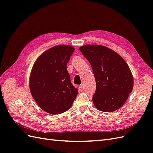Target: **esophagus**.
<instances>
[{
    "instance_id": "1",
    "label": "esophagus",
    "mask_w": 153,
    "mask_h": 153,
    "mask_svg": "<svg viewBox=\"0 0 153 153\" xmlns=\"http://www.w3.org/2000/svg\"><path fill=\"white\" fill-rule=\"evenodd\" d=\"M79 90L80 91H83V89H84V85H83V84H81V85H79Z\"/></svg>"
}]
</instances>
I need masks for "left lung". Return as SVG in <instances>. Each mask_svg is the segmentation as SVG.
Returning a JSON list of instances; mask_svg holds the SVG:
<instances>
[{
  "label": "left lung",
  "instance_id": "8db88e82",
  "mask_svg": "<svg viewBox=\"0 0 153 153\" xmlns=\"http://www.w3.org/2000/svg\"><path fill=\"white\" fill-rule=\"evenodd\" d=\"M80 51L90 63L96 79V89L92 96L94 106L106 112L121 108L133 87V78L126 61L104 46L85 45Z\"/></svg>",
  "mask_w": 153,
  "mask_h": 153
}]
</instances>
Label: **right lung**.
I'll return each instance as SVG.
<instances>
[{"label":"right lung","mask_w":153,"mask_h":153,"mask_svg":"<svg viewBox=\"0 0 153 153\" xmlns=\"http://www.w3.org/2000/svg\"><path fill=\"white\" fill-rule=\"evenodd\" d=\"M74 51L71 46H55L41 54L32 69L29 80L32 96L47 113L65 112L77 96L78 89L71 84L66 68Z\"/></svg>","instance_id":"obj_1"}]
</instances>
